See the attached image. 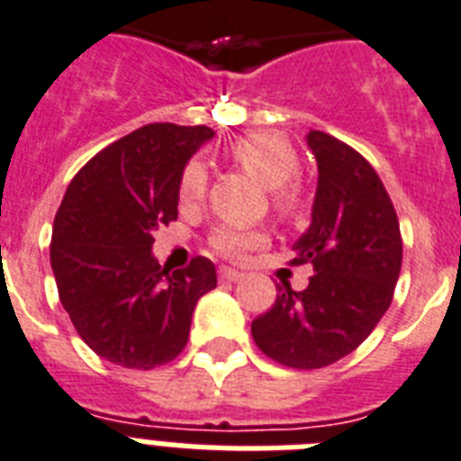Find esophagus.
Listing matches in <instances>:
<instances>
[{"instance_id":"obj_1","label":"esophagus","mask_w":461,"mask_h":461,"mask_svg":"<svg viewBox=\"0 0 461 461\" xmlns=\"http://www.w3.org/2000/svg\"><path fill=\"white\" fill-rule=\"evenodd\" d=\"M218 276L220 281H241L243 274L239 269H231V267H220Z\"/></svg>"}]
</instances>
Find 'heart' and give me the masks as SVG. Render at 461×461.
Returning <instances> with one entry per match:
<instances>
[{"instance_id":"b5f03b06","label":"heart","mask_w":461,"mask_h":461,"mask_svg":"<svg viewBox=\"0 0 461 461\" xmlns=\"http://www.w3.org/2000/svg\"><path fill=\"white\" fill-rule=\"evenodd\" d=\"M230 157L243 171L255 176L269 187L272 208L281 218H297L304 208V192L295 180L300 171V154L285 138L276 133L241 135L230 145ZM208 187V173L201 161H189L180 173L177 194L183 206H196ZM269 241V234L262 227L249 224H218L212 230L208 246L227 260H243L250 250L262 249Z\"/></svg>"}]
</instances>
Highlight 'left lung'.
I'll use <instances>...</instances> for the list:
<instances>
[{
  "label": "left lung",
  "instance_id": "1",
  "mask_svg": "<svg viewBox=\"0 0 461 461\" xmlns=\"http://www.w3.org/2000/svg\"><path fill=\"white\" fill-rule=\"evenodd\" d=\"M319 164L312 224L290 265H314L300 293L278 285L272 309L250 326L272 361L297 370L326 368L368 338L393 300L403 239L398 215L368 158L347 142L309 131Z\"/></svg>",
  "mask_w": 461,
  "mask_h": 461
}]
</instances>
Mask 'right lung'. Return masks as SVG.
Instances as JSON below:
<instances>
[{"label": "right lung", "instance_id": "right-lung-1", "mask_svg": "<svg viewBox=\"0 0 461 461\" xmlns=\"http://www.w3.org/2000/svg\"><path fill=\"white\" fill-rule=\"evenodd\" d=\"M208 126L149 123L112 142L69 183L53 220L51 269L79 338L105 361L152 370L185 349L196 300L215 265L194 258L168 272L154 231L177 220V183Z\"/></svg>", "mask_w": 461, "mask_h": 461}]
</instances>
